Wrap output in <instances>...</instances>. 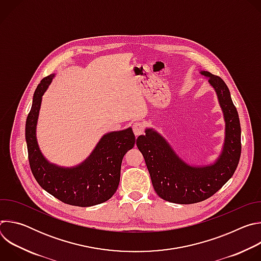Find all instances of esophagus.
Instances as JSON below:
<instances>
[{"mask_svg":"<svg viewBox=\"0 0 261 261\" xmlns=\"http://www.w3.org/2000/svg\"><path fill=\"white\" fill-rule=\"evenodd\" d=\"M132 128H133V132L136 136L140 135V134H143L144 132V124L141 123V122H135L133 125H132Z\"/></svg>","mask_w":261,"mask_h":261,"instance_id":"1","label":"esophagus"}]
</instances>
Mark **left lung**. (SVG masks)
Instances as JSON below:
<instances>
[{
  "mask_svg": "<svg viewBox=\"0 0 261 261\" xmlns=\"http://www.w3.org/2000/svg\"><path fill=\"white\" fill-rule=\"evenodd\" d=\"M200 73L215 89L226 123L225 142L218 160L208 166L188 165L153 129H146L136 140L156 193L173 203L191 204L213 196L233 175L241 158V124L229 89L221 77L207 71Z\"/></svg>",
  "mask_w": 261,
  "mask_h": 261,
  "instance_id": "left-lung-1",
  "label": "left lung"
}]
</instances>
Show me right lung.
<instances>
[{
	"mask_svg": "<svg viewBox=\"0 0 261 261\" xmlns=\"http://www.w3.org/2000/svg\"><path fill=\"white\" fill-rule=\"evenodd\" d=\"M53 75L44 77L37 87L25 122V141L29 163L41 188L64 203L92 206L113 196L120 182L121 165L125 154L135 143L132 128L105 134L90 157L76 167L64 168L50 164L41 154L36 139L42 95Z\"/></svg>",
	"mask_w": 261,
	"mask_h": 261,
	"instance_id": "add662e5",
	"label": "right lung"
}]
</instances>
